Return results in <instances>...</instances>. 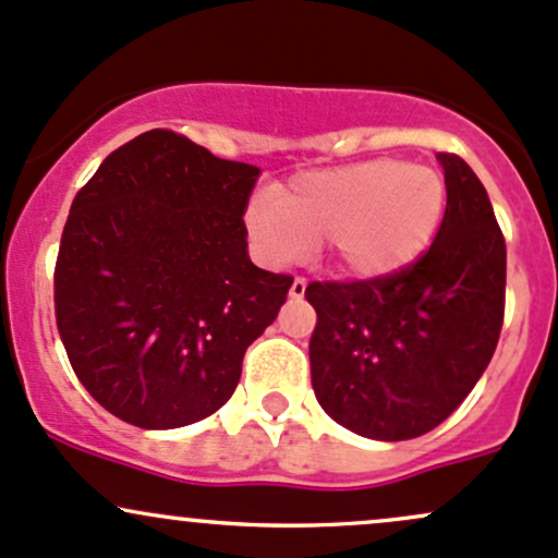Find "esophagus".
Instances as JSON below:
<instances>
[{"label": "esophagus", "instance_id": "1", "mask_svg": "<svg viewBox=\"0 0 558 558\" xmlns=\"http://www.w3.org/2000/svg\"><path fill=\"white\" fill-rule=\"evenodd\" d=\"M304 291H307V280H304V278H296V280H293V283H291V299H302L304 296Z\"/></svg>", "mask_w": 558, "mask_h": 558}]
</instances>
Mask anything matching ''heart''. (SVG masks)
Instances as JSON below:
<instances>
[{
	"label": "heart",
	"mask_w": 558,
	"mask_h": 558,
	"mask_svg": "<svg viewBox=\"0 0 558 558\" xmlns=\"http://www.w3.org/2000/svg\"><path fill=\"white\" fill-rule=\"evenodd\" d=\"M445 214V180L428 167L376 158L310 171L246 214L251 241L272 265L323 241L339 272L378 280L402 272L432 246Z\"/></svg>",
	"instance_id": "heart-1"
}]
</instances>
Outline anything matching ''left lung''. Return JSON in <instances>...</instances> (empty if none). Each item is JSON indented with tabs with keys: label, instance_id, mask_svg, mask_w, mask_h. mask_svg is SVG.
<instances>
[{
	"label": "left lung",
	"instance_id": "1",
	"mask_svg": "<svg viewBox=\"0 0 558 558\" xmlns=\"http://www.w3.org/2000/svg\"><path fill=\"white\" fill-rule=\"evenodd\" d=\"M448 187L437 238L413 265L378 280L310 283L312 389L336 424L400 442L461 405L504 328L506 241L480 177L439 153Z\"/></svg>",
	"mask_w": 558,
	"mask_h": 558
}]
</instances>
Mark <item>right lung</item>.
I'll return each mask as SVG.
<instances>
[{
  "mask_svg": "<svg viewBox=\"0 0 558 558\" xmlns=\"http://www.w3.org/2000/svg\"><path fill=\"white\" fill-rule=\"evenodd\" d=\"M259 174L150 130L73 198L54 320L73 373L116 418L187 426L235 391L243 354L293 283L248 259L243 214Z\"/></svg>",
  "mask_w": 558,
  "mask_h": 558,
  "instance_id": "right-lung-1",
  "label": "right lung"
}]
</instances>
